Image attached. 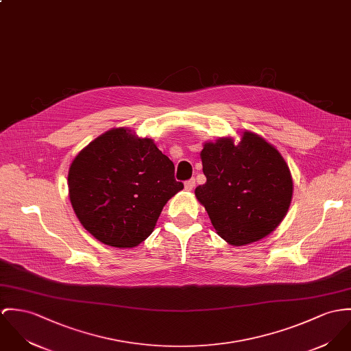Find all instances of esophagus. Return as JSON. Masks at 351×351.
<instances>
[{
	"label": "esophagus",
	"instance_id": "1",
	"mask_svg": "<svg viewBox=\"0 0 351 351\" xmlns=\"http://www.w3.org/2000/svg\"><path fill=\"white\" fill-rule=\"evenodd\" d=\"M194 185H195V180H194V178H191V180H189V181H186V182H185V189H186L188 191H193Z\"/></svg>",
	"mask_w": 351,
	"mask_h": 351
}]
</instances>
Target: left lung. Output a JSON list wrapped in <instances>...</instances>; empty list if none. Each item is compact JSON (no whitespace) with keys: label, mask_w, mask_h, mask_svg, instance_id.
Segmentation results:
<instances>
[{"label":"left lung","mask_w":351,"mask_h":351,"mask_svg":"<svg viewBox=\"0 0 351 351\" xmlns=\"http://www.w3.org/2000/svg\"><path fill=\"white\" fill-rule=\"evenodd\" d=\"M199 157L206 182L194 194L228 244L256 243L283 221L293 182L274 145L245 130L239 142L232 136L205 142Z\"/></svg>","instance_id":"obj_1"}]
</instances>
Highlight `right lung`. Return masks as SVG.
I'll return each instance as SVG.
<instances>
[{"mask_svg": "<svg viewBox=\"0 0 351 351\" xmlns=\"http://www.w3.org/2000/svg\"><path fill=\"white\" fill-rule=\"evenodd\" d=\"M184 189L174 165L152 138L111 128L88 143L68 170L76 217L100 243L134 248L156 228L166 202Z\"/></svg>", "mask_w": 351, "mask_h": 351, "instance_id": "add662e5", "label": "right lung"}]
</instances>
